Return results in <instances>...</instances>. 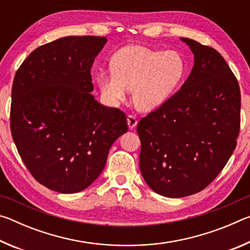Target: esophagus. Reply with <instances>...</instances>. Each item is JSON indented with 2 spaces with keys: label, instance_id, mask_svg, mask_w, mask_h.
Returning a JSON list of instances; mask_svg holds the SVG:
<instances>
[{
  "label": "esophagus",
  "instance_id": "34e87169",
  "mask_svg": "<svg viewBox=\"0 0 250 250\" xmlns=\"http://www.w3.org/2000/svg\"><path fill=\"white\" fill-rule=\"evenodd\" d=\"M137 124H138V119L137 118H135L134 116H132V115H129L128 116V125H129V128L130 129H133L135 125H137Z\"/></svg>",
  "mask_w": 250,
  "mask_h": 250
}]
</instances>
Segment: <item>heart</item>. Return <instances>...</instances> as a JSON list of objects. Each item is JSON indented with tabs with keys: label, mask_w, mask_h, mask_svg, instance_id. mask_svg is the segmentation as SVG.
<instances>
[{
	"label": "heart",
	"mask_w": 250,
	"mask_h": 250,
	"mask_svg": "<svg viewBox=\"0 0 250 250\" xmlns=\"http://www.w3.org/2000/svg\"><path fill=\"white\" fill-rule=\"evenodd\" d=\"M186 65L175 50H162L131 45L122 48L113 58L112 69L98 75L101 92L109 103L125 100L132 89L135 107L141 111L159 108L183 79Z\"/></svg>",
	"instance_id": "1"
}]
</instances>
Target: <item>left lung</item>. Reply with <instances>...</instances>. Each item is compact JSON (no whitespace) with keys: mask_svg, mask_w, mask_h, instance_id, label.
<instances>
[{"mask_svg":"<svg viewBox=\"0 0 250 250\" xmlns=\"http://www.w3.org/2000/svg\"><path fill=\"white\" fill-rule=\"evenodd\" d=\"M181 40L194 54L191 74L137 128L141 174L167 197L208 186L231 156L240 130L239 84L225 59L213 47Z\"/></svg>","mask_w":250,"mask_h":250,"instance_id":"left-lung-1","label":"left lung"}]
</instances>
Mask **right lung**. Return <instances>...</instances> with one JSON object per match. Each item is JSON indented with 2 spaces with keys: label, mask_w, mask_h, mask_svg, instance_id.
I'll return each instance as SVG.
<instances>
[{
  "label": "right lung",
  "mask_w": 250,
  "mask_h": 250,
  "mask_svg": "<svg viewBox=\"0 0 250 250\" xmlns=\"http://www.w3.org/2000/svg\"><path fill=\"white\" fill-rule=\"evenodd\" d=\"M105 43L100 36L58 39L33 50L15 74L12 137L34 179L53 191L87 188L128 131L124 111L91 95V66Z\"/></svg>",
  "instance_id": "right-lung-1"
}]
</instances>
